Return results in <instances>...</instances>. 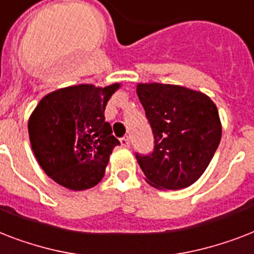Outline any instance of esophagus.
Masks as SVG:
<instances>
[{
    "mask_svg": "<svg viewBox=\"0 0 254 254\" xmlns=\"http://www.w3.org/2000/svg\"><path fill=\"white\" fill-rule=\"evenodd\" d=\"M120 142L121 146H124V147H129V138H127V135H124L120 139Z\"/></svg>",
    "mask_w": 254,
    "mask_h": 254,
    "instance_id": "1",
    "label": "esophagus"
}]
</instances>
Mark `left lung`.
Here are the masks:
<instances>
[{"label":"left lung","instance_id":"obj_1","mask_svg":"<svg viewBox=\"0 0 254 254\" xmlns=\"http://www.w3.org/2000/svg\"><path fill=\"white\" fill-rule=\"evenodd\" d=\"M137 94L154 134V150L147 155L135 152L146 180L159 189L189 187L219 146L218 108L205 94L175 84L141 83Z\"/></svg>","mask_w":254,"mask_h":254}]
</instances>
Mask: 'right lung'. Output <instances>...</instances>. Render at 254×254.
<instances>
[{
  "mask_svg": "<svg viewBox=\"0 0 254 254\" xmlns=\"http://www.w3.org/2000/svg\"><path fill=\"white\" fill-rule=\"evenodd\" d=\"M119 87L78 84L45 95L36 106L28 121L31 146L57 184L83 190L102 180L113 147L120 145L104 117Z\"/></svg>",
  "mask_w": 254,
  "mask_h": 254,
  "instance_id": "1",
  "label": "right lung"
}]
</instances>
